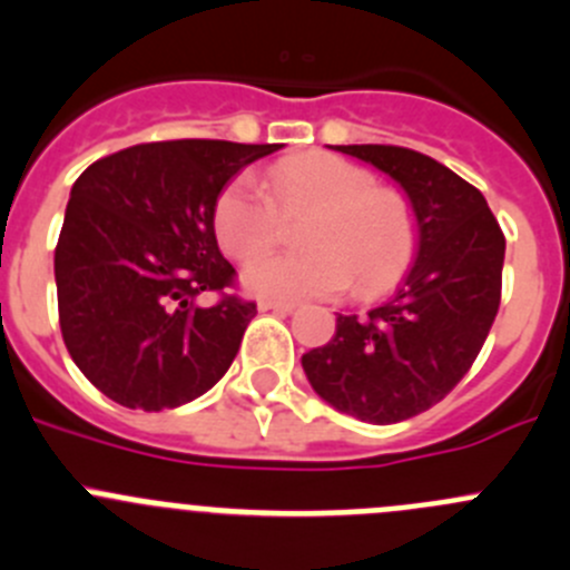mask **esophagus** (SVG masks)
Here are the masks:
<instances>
[{"mask_svg": "<svg viewBox=\"0 0 570 570\" xmlns=\"http://www.w3.org/2000/svg\"><path fill=\"white\" fill-rule=\"evenodd\" d=\"M295 308V303H281V301H262L258 303V312H273V314H289Z\"/></svg>", "mask_w": 570, "mask_h": 570, "instance_id": "34e87169", "label": "esophagus"}]
</instances>
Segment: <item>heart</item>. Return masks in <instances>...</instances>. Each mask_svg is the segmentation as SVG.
I'll list each match as a JSON object with an SVG mask.
<instances>
[{
  "label": "heart",
  "instance_id": "1",
  "mask_svg": "<svg viewBox=\"0 0 570 570\" xmlns=\"http://www.w3.org/2000/svg\"><path fill=\"white\" fill-rule=\"evenodd\" d=\"M264 184L236 175L219 189L212 208L219 247L250 262L281 239V217L312 214L301 236L308 250L250 264L242 273L250 295L289 303L334 297L353 284L356 295L375 297L406 275L417 250L414 212L370 169L331 153H297L275 161Z\"/></svg>",
  "mask_w": 570,
  "mask_h": 570
}]
</instances>
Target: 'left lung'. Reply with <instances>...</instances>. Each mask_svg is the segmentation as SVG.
I'll list each match as a JSON object with an SVG mask.
<instances>
[{"label": "left lung", "instance_id": "1", "mask_svg": "<svg viewBox=\"0 0 570 570\" xmlns=\"http://www.w3.org/2000/svg\"><path fill=\"white\" fill-rule=\"evenodd\" d=\"M409 197L417 253L395 297L364 317L340 314L336 334L303 353L308 384L364 423H401L432 409L471 370L501 303L504 234L476 186L406 147L342 145Z\"/></svg>", "mask_w": 570, "mask_h": 570}]
</instances>
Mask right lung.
Here are the masks:
<instances>
[{"label": "right lung", "instance_id": "add662e5", "mask_svg": "<svg viewBox=\"0 0 570 570\" xmlns=\"http://www.w3.org/2000/svg\"><path fill=\"white\" fill-rule=\"evenodd\" d=\"M281 147L153 141L99 158L75 180L55 247L60 334L110 401L161 412L228 373L256 303H203L236 275L212 208L239 169Z\"/></svg>", "mask_w": 570, "mask_h": 570}]
</instances>
